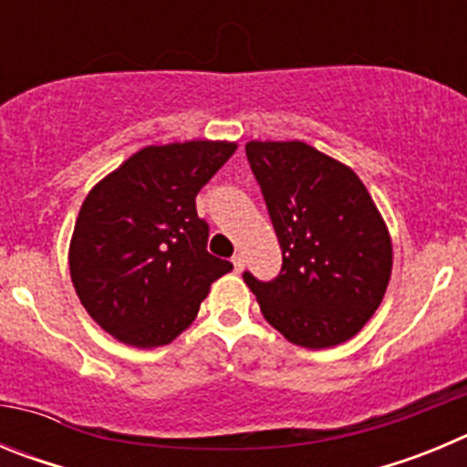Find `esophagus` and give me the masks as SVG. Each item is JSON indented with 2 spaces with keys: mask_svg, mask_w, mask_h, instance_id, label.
<instances>
[{
  "mask_svg": "<svg viewBox=\"0 0 467 467\" xmlns=\"http://www.w3.org/2000/svg\"><path fill=\"white\" fill-rule=\"evenodd\" d=\"M231 262H234V269H236L238 274H241L243 266H245V259H243V254H236V257L231 259Z\"/></svg>",
  "mask_w": 467,
  "mask_h": 467,
  "instance_id": "34e87169",
  "label": "esophagus"
}]
</instances>
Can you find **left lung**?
Returning a JSON list of instances; mask_svg holds the SVG:
<instances>
[{
  "mask_svg": "<svg viewBox=\"0 0 467 467\" xmlns=\"http://www.w3.org/2000/svg\"><path fill=\"white\" fill-rule=\"evenodd\" d=\"M245 154L264 193L283 269L243 274L266 323L304 348L356 337L386 295L393 243L360 177L306 142H253Z\"/></svg>",
  "mask_w": 467,
  "mask_h": 467,
  "instance_id": "1",
  "label": "left lung"
}]
</instances>
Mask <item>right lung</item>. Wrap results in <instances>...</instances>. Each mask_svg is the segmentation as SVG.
<instances>
[{
	"mask_svg": "<svg viewBox=\"0 0 467 467\" xmlns=\"http://www.w3.org/2000/svg\"><path fill=\"white\" fill-rule=\"evenodd\" d=\"M236 142L151 144L86 196L69 243L81 304L114 339L135 348L171 344L193 323L210 285L234 269L213 257L196 193Z\"/></svg>",
	"mask_w": 467,
	"mask_h": 467,
	"instance_id": "add662e5",
	"label": "right lung"
}]
</instances>
